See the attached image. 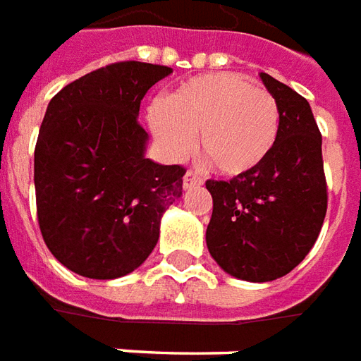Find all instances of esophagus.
<instances>
[{"label":"esophagus","instance_id":"1","mask_svg":"<svg viewBox=\"0 0 361 361\" xmlns=\"http://www.w3.org/2000/svg\"><path fill=\"white\" fill-rule=\"evenodd\" d=\"M202 185V176L194 171H186V175L183 176V186L185 188H192V186Z\"/></svg>","mask_w":361,"mask_h":361}]
</instances>
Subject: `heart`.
<instances>
[{
    "label": "heart",
    "instance_id": "heart-1",
    "mask_svg": "<svg viewBox=\"0 0 361 361\" xmlns=\"http://www.w3.org/2000/svg\"><path fill=\"white\" fill-rule=\"evenodd\" d=\"M147 122L171 159L192 149L194 134L217 173L239 176L260 167L280 130L274 94L239 73H208L175 87L152 104Z\"/></svg>",
    "mask_w": 361,
    "mask_h": 361
}]
</instances>
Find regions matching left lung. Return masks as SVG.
Here are the masks:
<instances>
[{
	"label": "left lung",
	"instance_id": "8db88e82",
	"mask_svg": "<svg viewBox=\"0 0 361 361\" xmlns=\"http://www.w3.org/2000/svg\"><path fill=\"white\" fill-rule=\"evenodd\" d=\"M260 79L280 106L274 149L250 173L206 183L214 198L209 255L224 272L247 282L291 272L313 249L326 214L323 137L313 111L272 75Z\"/></svg>",
	"mask_w": 361,
	"mask_h": 361
}]
</instances>
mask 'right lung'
Masks as SVG:
<instances>
[{
  "label": "right lung",
  "instance_id": "obj_1",
  "mask_svg": "<svg viewBox=\"0 0 361 361\" xmlns=\"http://www.w3.org/2000/svg\"><path fill=\"white\" fill-rule=\"evenodd\" d=\"M167 66L118 62L66 85L48 103L35 149L38 226L71 272L114 280L134 272L183 196L180 165L145 157L140 103Z\"/></svg>",
  "mask_w": 361,
  "mask_h": 361
}]
</instances>
